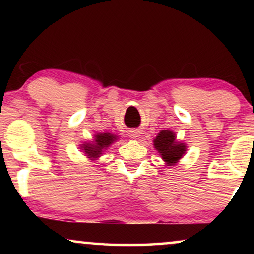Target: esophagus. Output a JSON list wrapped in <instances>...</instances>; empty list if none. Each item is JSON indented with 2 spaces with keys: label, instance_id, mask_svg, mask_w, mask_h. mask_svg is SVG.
Returning <instances> with one entry per match:
<instances>
[{
  "label": "esophagus",
  "instance_id": "obj_1",
  "mask_svg": "<svg viewBox=\"0 0 254 254\" xmlns=\"http://www.w3.org/2000/svg\"><path fill=\"white\" fill-rule=\"evenodd\" d=\"M138 136H140V131H138L137 129H133V130L129 131V137H131V138H136V137H138Z\"/></svg>",
  "mask_w": 254,
  "mask_h": 254
}]
</instances>
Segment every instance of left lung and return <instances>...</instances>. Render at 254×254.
<instances>
[{"instance_id": "left-lung-1", "label": "left lung", "mask_w": 254, "mask_h": 254, "mask_svg": "<svg viewBox=\"0 0 254 254\" xmlns=\"http://www.w3.org/2000/svg\"><path fill=\"white\" fill-rule=\"evenodd\" d=\"M154 145L168 164H175L186 151V145L177 143L175 134L170 130H162L155 138Z\"/></svg>"}]
</instances>
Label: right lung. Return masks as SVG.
I'll list each match as a JSON object with an SVG mask.
<instances>
[{
    "instance_id": "right-lung-1",
    "label": "right lung",
    "mask_w": 254,
    "mask_h": 254,
    "mask_svg": "<svg viewBox=\"0 0 254 254\" xmlns=\"http://www.w3.org/2000/svg\"><path fill=\"white\" fill-rule=\"evenodd\" d=\"M116 137L117 136H114V135L110 133L97 134L95 143L83 144L85 154H88L89 157H92V158L99 157L104 149H106V147H109L111 143H113L114 140H117Z\"/></svg>"
}]
</instances>
